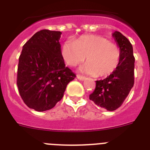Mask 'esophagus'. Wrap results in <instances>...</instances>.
Here are the masks:
<instances>
[{"mask_svg":"<svg viewBox=\"0 0 150 150\" xmlns=\"http://www.w3.org/2000/svg\"><path fill=\"white\" fill-rule=\"evenodd\" d=\"M76 77H77V79H79V80H85V79H86V77H85L84 76H81V75H79V74L76 76Z\"/></svg>","mask_w":150,"mask_h":150,"instance_id":"1","label":"esophagus"}]
</instances>
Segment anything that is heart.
Returning a JSON list of instances; mask_svg holds the SVG:
<instances>
[{
  "mask_svg": "<svg viewBox=\"0 0 150 150\" xmlns=\"http://www.w3.org/2000/svg\"><path fill=\"white\" fill-rule=\"evenodd\" d=\"M64 60L70 66L87 62L80 71L91 76H107L115 71L120 62V50L117 44L97 35H84L67 41L62 47Z\"/></svg>",
  "mask_w": 150,
  "mask_h": 150,
  "instance_id": "obj_1",
  "label": "heart"
}]
</instances>
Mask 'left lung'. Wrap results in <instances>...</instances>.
<instances>
[{
    "label": "left lung",
    "instance_id": "1",
    "mask_svg": "<svg viewBox=\"0 0 150 150\" xmlns=\"http://www.w3.org/2000/svg\"><path fill=\"white\" fill-rule=\"evenodd\" d=\"M112 36L120 50V62L113 73L103 80H97L89 99L109 111L121 107L134 83V57L132 43L119 31Z\"/></svg>",
    "mask_w": 150,
    "mask_h": 150
}]
</instances>
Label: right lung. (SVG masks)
I'll list each match as a JSON object with an SVG mask.
<instances>
[{
	"mask_svg": "<svg viewBox=\"0 0 150 150\" xmlns=\"http://www.w3.org/2000/svg\"><path fill=\"white\" fill-rule=\"evenodd\" d=\"M61 31L43 29L25 43L18 59L17 86L24 103L37 111L48 110L62 100L76 77L62 55Z\"/></svg>",
	"mask_w": 150,
	"mask_h": 150,
	"instance_id": "1",
	"label": "right lung"
}]
</instances>
